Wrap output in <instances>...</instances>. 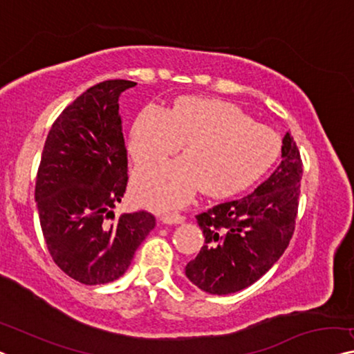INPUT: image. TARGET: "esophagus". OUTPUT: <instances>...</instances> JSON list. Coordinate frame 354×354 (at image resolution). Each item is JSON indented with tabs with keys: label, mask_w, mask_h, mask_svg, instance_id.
Instances as JSON below:
<instances>
[{
	"label": "esophagus",
	"mask_w": 354,
	"mask_h": 354,
	"mask_svg": "<svg viewBox=\"0 0 354 354\" xmlns=\"http://www.w3.org/2000/svg\"><path fill=\"white\" fill-rule=\"evenodd\" d=\"M184 221H186V218H184L183 214H178V213L162 216V223L163 224H183Z\"/></svg>",
	"instance_id": "34e87169"
}]
</instances>
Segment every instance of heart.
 <instances>
[{"label": "heart", "instance_id": "b5f03b06", "mask_svg": "<svg viewBox=\"0 0 354 354\" xmlns=\"http://www.w3.org/2000/svg\"><path fill=\"white\" fill-rule=\"evenodd\" d=\"M184 145V157L138 168L131 181L145 207H184L203 187L213 197L239 192L277 160L279 140L267 125L223 100L184 97L170 111L149 104L131 125L129 152L136 165L167 159Z\"/></svg>", "mask_w": 354, "mask_h": 354}]
</instances>
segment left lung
Listing matches in <instances>:
<instances>
[{
    "label": "left lung",
    "instance_id": "8db88e82",
    "mask_svg": "<svg viewBox=\"0 0 354 354\" xmlns=\"http://www.w3.org/2000/svg\"><path fill=\"white\" fill-rule=\"evenodd\" d=\"M302 160L291 133L281 163L254 192L197 214L205 245L186 266V277L208 294L241 291L270 270L292 239Z\"/></svg>",
    "mask_w": 354,
    "mask_h": 354
}]
</instances>
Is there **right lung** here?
I'll return each mask as SVG.
<instances>
[{"label": "right lung", "mask_w": 354, "mask_h": 354, "mask_svg": "<svg viewBox=\"0 0 354 354\" xmlns=\"http://www.w3.org/2000/svg\"><path fill=\"white\" fill-rule=\"evenodd\" d=\"M135 86L124 79L100 82L63 109L47 135L36 176L47 250L68 277L88 286L122 277L156 225L147 211L115 219L113 211L129 181L119 97Z\"/></svg>", "instance_id": "add662e5"}]
</instances>
